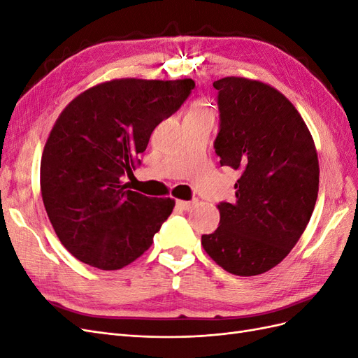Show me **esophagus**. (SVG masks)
I'll return each mask as SVG.
<instances>
[{
    "label": "esophagus",
    "instance_id": "obj_1",
    "mask_svg": "<svg viewBox=\"0 0 358 358\" xmlns=\"http://www.w3.org/2000/svg\"><path fill=\"white\" fill-rule=\"evenodd\" d=\"M176 206H178V209H180V210H189L192 206H194V201H182V200H179V201H176Z\"/></svg>",
    "mask_w": 358,
    "mask_h": 358
}]
</instances>
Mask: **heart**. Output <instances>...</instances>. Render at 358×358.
<instances>
[{
  "mask_svg": "<svg viewBox=\"0 0 358 358\" xmlns=\"http://www.w3.org/2000/svg\"><path fill=\"white\" fill-rule=\"evenodd\" d=\"M197 119H215V112L212 107L204 101H194L185 115V121H197Z\"/></svg>",
  "mask_w": 358,
  "mask_h": 358,
  "instance_id": "heart-1",
  "label": "heart"
}]
</instances>
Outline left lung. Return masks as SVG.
Instances as JSON below:
<instances>
[{
  "label": "left lung",
  "instance_id": "1",
  "mask_svg": "<svg viewBox=\"0 0 358 358\" xmlns=\"http://www.w3.org/2000/svg\"><path fill=\"white\" fill-rule=\"evenodd\" d=\"M221 166L241 171L234 201H221L220 227L201 236L213 262L237 276L279 264L305 231L318 197L320 166L312 136L287 96L243 78L213 82Z\"/></svg>",
  "mask_w": 358,
  "mask_h": 358
}]
</instances>
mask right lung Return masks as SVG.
I'll use <instances>...</instances> for the list:
<instances>
[{
  "instance_id": "obj_1",
  "label": "right lung",
  "mask_w": 358,
  "mask_h": 358,
  "mask_svg": "<svg viewBox=\"0 0 358 358\" xmlns=\"http://www.w3.org/2000/svg\"><path fill=\"white\" fill-rule=\"evenodd\" d=\"M194 80L116 79L82 92L62 110L43 150L40 187L67 251L101 270L133 263L173 208L128 189L137 155L155 127L176 113Z\"/></svg>"
}]
</instances>
